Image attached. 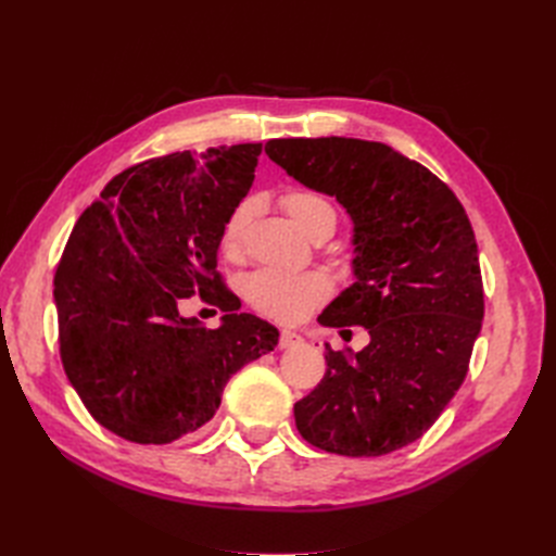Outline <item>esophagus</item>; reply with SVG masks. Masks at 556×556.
<instances>
[{"mask_svg":"<svg viewBox=\"0 0 556 556\" xmlns=\"http://www.w3.org/2000/svg\"><path fill=\"white\" fill-rule=\"evenodd\" d=\"M301 336L296 333V331H290V329H282L280 331V343H278V348L280 350H288V348H296V345H301Z\"/></svg>","mask_w":556,"mask_h":556,"instance_id":"esophagus-1","label":"esophagus"}]
</instances>
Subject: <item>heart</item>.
Masks as SVG:
<instances>
[{
    "label": "heart",
    "mask_w": 556,
    "mask_h": 556,
    "mask_svg": "<svg viewBox=\"0 0 556 556\" xmlns=\"http://www.w3.org/2000/svg\"><path fill=\"white\" fill-rule=\"evenodd\" d=\"M282 206L308 237H313L319 227L336 225L333 206L315 192L294 190L282 194ZM252 211H255V204H252V199H245L229 213L223 227V252L227 257L241 255ZM329 292L331 280L323 271L285 274L276 271V268H260L243 280V296L248 304L285 325L304 319L317 304H323Z\"/></svg>",
    "instance_id": "1"
}]
</instances>
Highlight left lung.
<instances>
[{
	"instance_id": "1",
	"label": "left lung",
	"mask_w": 556,
	"mask_h": 556,
	"mask_svg": "<svg viewBox=\"0 0 556 556\" xmlns=\"http://www.w3.org/2000/svg\"><path fill=\"white\" fill-rule=\"evenodd\" d=\"M266 155L352 220L355 282L317 317L368 329L359 352L327 345V374L294 403L304 439L345 457L417 441L462 387L482 327L473 227L427 166L378 141L271 139Z\"/></svg>"
}]
</instances>
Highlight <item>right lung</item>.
Here are the masks:
<instances>
[{"mask_svg":"<svg viewBox=\"0 0 556 556\" xmlns=\"http://www.w3.org/2000/svg\"><path fill=\"white\" fill-rule=\"evenodd\" d=\"M262 143L172 153L115 176L78 217L55 271L64 374L99 425L141 445L204 427L227 380L278 345L217 274L229 213L252 188ZM226 311L206 330L182 298Z\"/></svg>","mask_w":556,"mask_h":556,"instance_id":"right-lung-1","label":"right lung"}]
</instances>
